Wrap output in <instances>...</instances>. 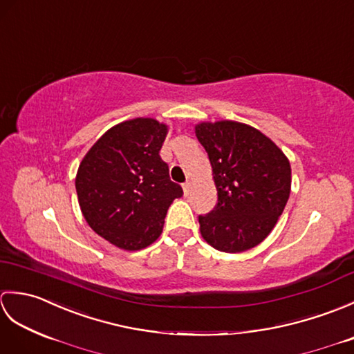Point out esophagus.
Segmentation results:
<instances>
[{"mask_svg": "<svg viewBox=\"0 0 354 354\" xmlns=\"http://www.w3.org/2000/svg\"><path fill=\"white\" fill-rule=\"evenodd\" d=\"M190 189H192V183H190V181H187V183H184V184H183V190H184V193H185V194L190 192Z\"/></svg>", "mask_w": 354, "mask_h": 354, "instance_id": "esophagus-1", "label": "esophagus"}]
</instances>
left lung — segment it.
<instances>
[{
    "instance_id": "1",
    "label": "left lung",
    "mask_w": 354,
    "mask_h": 354,
    "mask_svg": "<svg viewBox=\"0 0 354 354\" xmlns=\"http://www.w3.org/2000/svg\"><path fill=\"white\" fill-rule=\"evenodd\" d=\"M196 137L217 189L216 208L199 216L201 234L223 252L251 250L272 231L289 199V160L266 135L243 123H201Z\"/></svg>"
}]
</instances>
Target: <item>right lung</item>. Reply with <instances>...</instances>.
<instances>
[{
  "instance_id": "1",
  "label": "right lung",
  "mask_w": 354,
  "mask_h": 354,
  "mask_svg": "<svg viewBox=\"0 0 354 354\" xmlns=\"http://www.w3.org/2000/svg\"><path fill=\"white\" fill-rule=\"evenodd\" d=\"M165 133L167 126L153 118L123 122L104 132L79 165L76 192L84 217L122 250L153 243L173 199L183 196L160 156Z\"/></svg>"
}]
</instances>
